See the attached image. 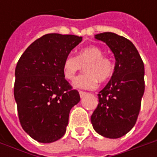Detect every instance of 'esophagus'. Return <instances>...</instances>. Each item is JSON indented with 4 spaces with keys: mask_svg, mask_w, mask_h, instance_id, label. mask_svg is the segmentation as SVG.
<instances>
[{
    "mask_svg": "<svg viewBox=\"0 0 157 157\" xmlns=\"http://www.w3.org/2000/svg\"><path fill=\"white\" fill-rule=\"evenodd\" d=\"M86 94H86V92H82V91H79V95H80V97H81V98H83L84 96H86Z\"/></svg>",
    "mask_w": 157,
    "mask_h": 157,
    "instance_id": "esophagus-1",
    "label": "esophagus"
}]
</instances>
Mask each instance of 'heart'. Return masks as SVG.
Wrapping results in <instances>:
<instances>
[{
    "mask_svg": "<svg viewBox=\"0 0 157 157\" xmlns=\"http://www.w3.org/2000/svg\"><path fill=\"white\" fill-rule=\"evenodd\" d=\"M85 67V73L78 78L73 86L82 89H94L98 81H106L113 73L114 65L111 59L104 56V52L98 46H88L80 50L77 57L67 56L62 63L63 77L70 81L75 79L76 75Z\"/></svg>",
    "mask_w": 157,
    "mask_h": 157,
    "instance_id": "heart-1",
    "label": "heart"
}]
</instances>
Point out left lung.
I'll use <instances>...</instances> for the list:
<instances>
[{"label": "left lung", "mask_w": 157, "mask_h": 157, "mask_svg": "<svg viewBox=\"0 0 157 157\" xmlns=\"http://www.w3.org/2000/svg\"><path fill=\"white\" fill-rule=\"evenodd\" d=\"M95 38L105 43L116 62L111 79L98 94L91 121L100 136L116 139L128 133L137 121L145 89L144 64L136 46L124 36L104 32Z\"/></svg>", "instance_id": "obj_1"}]
</instances>
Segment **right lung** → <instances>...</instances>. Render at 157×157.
Segmentation results:
<instances>
[{
	"instance_id": "right-lung-1",
	"label": "right lung",
	"mask_w": 157,
	"mask_h": 157,
	"mask_svg": "<svg viewBox=\"0 0 157 157\" xmlns=\"http://www.w3.org/2000/svg\"><path fill=\"white\" fill-rule=\"evenodd\" d=\"M82 41L74 35L43 36L26 49L15 67L14 96L21 128L34 140L56 142L66 131L71 109L80 96L62 71V63Z\"/></svg>"
}]
</instances>
